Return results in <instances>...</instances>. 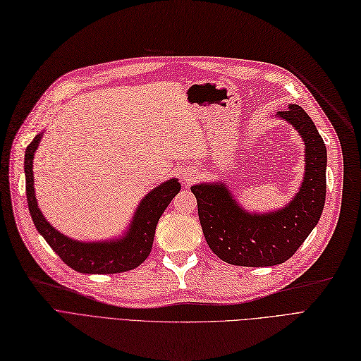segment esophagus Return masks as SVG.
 Wrapping results in <instances>:
<instances>
[{
	"mask_svg": "<svg viewBox=\"0 0 361 361\" xmlns=\"http://www.w3.org/2000/svg\"><path fill=\"white\" fill-rule=\"evenodd\" d=\"M196 178H197V172L195 169H188V171L183 172V181L185 184L193 183Z\"/></svg>",
	"mask_w": 361,
	"mask_h": 361,
	"instance_id": "esophagus-1",
	"label": "esophagus"
}]
</instances>
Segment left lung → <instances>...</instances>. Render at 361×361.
<instances>
[{
	"label": "left lung",
	"mask_w": 361,
	"mask_h": 361,
	"mask_svg": "<svg viewBox=\"0 0 361 361\" xmlns=\"http://www.w3.org/2000/svg\"><path fill=\"white\" fill-rule=\"evenodd\" d=\"M279 117L293 124L306 145V173L293 201L277 213L249 214L222 184L192 185L204 237L217 257L232 265L270 267L289 259L318 224L325 204L327 149L306 111L289 104Z\"/></svg>",
	"instance_id": "8db88e82"
}]
</instances>
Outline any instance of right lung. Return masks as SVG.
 Segmentation results:
<instances>
[{"label": "right lung", "mask_w": 361, "mask_h": 361, "mask_svg": "<svg viewBox=\"0 0 361 361\" xmlns=\"http://www.w3.org/2000/svg\"><path fill=\"white\" fill-rule=\"evenodd\" d=\"M40 135L32 139L25 149V178H27V201L31 219L46 243L68 267L79 273L88 274H114L136 269L141 265L153 247L156 226L172 197L180 192L181 184L177 180H169L151 190L139 205L130 231L123 240L104 243H79L67 238L54 229L37 208L34 196L32 159L39 147Z\"/></svg>", "instance_id": "right-lung-1"}]
</instances>
